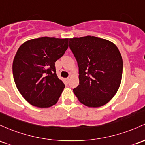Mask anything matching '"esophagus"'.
Masks as SVG:
<instances>
[{"label": "esophagus", "instance_id": "34e87169", "mask_svg": "<svg viewBox=\"0 0 145 145\" xmlns=\"http://www.w3.org/2000/svg\"><path fill=\"white\" fill-rule=\"evenodd\" d=\"M69 78H67L65 79V80H66L67 83H69Z\"/></svg>", "mask_w": 145, "mask_h": 145}]
</instances>
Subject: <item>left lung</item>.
Here are the masks:
<instances>
[{
  "instance_id": "obj_1",
  "label": "left lung",
  "mask_w": 145,
  "mask_h": 145,
  "mask_svg": "<svg viewBox=\"0 0 145 145\" xmlns=\"http://www.w3.org/2000/svg\"><path fill=\"white\" fill-rule=\"evenodd\" d=\"M69 46L78 62L79 85L74 93L89 108L106 104L121 81L123 60L116 45L94 36L70 38Z\"/></svg>"
}]
</instances>
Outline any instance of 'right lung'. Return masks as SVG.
Instances as JSON below:
<instances>
[{
	"label": "right lung",
	"mask_w": 145,
	"mask_h": 145,
	"mask_svg": "<svg viewBox=\"0 0 145 145\" xmlns=\"http://www.w3.org/2000/svg\"><path fill=\"white\" fill-rule=\"evenodd\" d=\"M68 38L33 39L21 45L12 65L14 80L24 99L38 108L56 104L65 85L56 74L55 62L68 48Z\"/></svg>",
	"instance_id": "right-lung-1"
}]
</instances>
